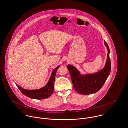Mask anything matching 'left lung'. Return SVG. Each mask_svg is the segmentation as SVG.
Instances as JSON below:
<instances>
[{"label":"left lung","instance_id":"obj_1","mask_svg":"<svg viewBox=\"0 0 128 128\" xmlns=\"http://www.w3.org/2000/svg\"><path fill=\"white\" fill-rule=\"evenodd\" d=\"M108 50L107 58L104 67L100 71L92 74H82L74 66H67L74 90L79 94L89 95L98 92L102 87L109 76L111 70V62L110 58V48L104 41Z\"/></svg>","mask_w":128,"mask_h":128}]
</instances>
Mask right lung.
<instances>
[{
    "label": "right lung",
    "mask_w": 128,
    "mask_h": 128,
    "mask_svg": "<svg viewBox=\"0 0 128 128\" xmlns=\"http://www.w3.org/2000/svg\"><path fill=\"white\" fill-rule=\"evenodd\" d=\"M60 67V65L58 66L53 70L48 82L44 87L40 89L34 90L26 89L22 88L20 86L17 85L16 84L24 95L30 98L37 100L44 99L48 98L54 92L56 75L57 69Z\"/></svg>",
    "instance_id": "1"
}]
</instances>
